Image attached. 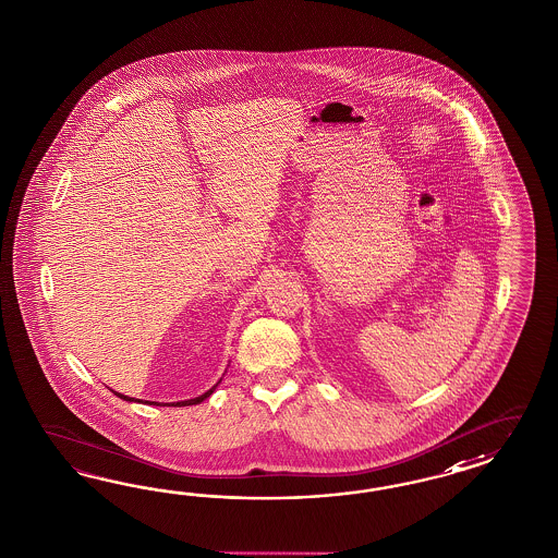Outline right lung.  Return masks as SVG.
Instances as JSON below:
<instances>
[{
  "label": "right lung",
  "instance_id": "obj_1",
  "mask_svg": "<svg viewBox=\"0 0 558 558\" xmlns=\"http://www.w3.org/2000/svg\"><path fill=\"white\" fill-rule=\"evenodd\" d=\"M222 381V379H220ZM218 381V383H220ZM218 383L209 389V391H206L204 396H199V398H193V399H185V401H177V403H165V405H175V408H181V405H195V403H202L204 399L209 398L214 391H216V387H218ZM116 393V391H113ZM118 398L124 399V401H141V399H134V398H128V396H122V393H116ZM144 403H150V405H160V403H157V401H144Z\"/></svg>",
  "mask_w": 558,
  "mask_h": 558
}]
</instances>
